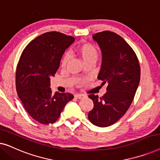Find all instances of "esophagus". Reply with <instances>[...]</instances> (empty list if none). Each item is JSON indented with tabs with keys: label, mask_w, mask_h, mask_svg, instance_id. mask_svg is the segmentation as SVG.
Masks as SVG:
<instances>
[{
	"label": "esophagus",
	"mask_w": 160,
	"mask_h": 160,
	"mask_svg": "<svg viewBox=\"0 0 160 160\" xmlns=\"http://www.w3.org/2000/svg\"><path fill=\"white\" fill-rule=\"evenodd\" d=\"M85 96L84 95H82V94H76L75 95V98H77V99H82V98H84Z\"/></svg>",
	"instance_id": "34e87169"
}]
</instances>
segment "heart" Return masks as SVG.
Returning <instances> with one entry per match:
<instances>
[{
    "label": "heart",
    "mask_w": 160,
    "mask_h": 160,
    "mask_svg": "<svg viewBox=\"0 0 160 160\" xmlns=\"http://www.w3.org/2000/svg\"><path fill=\"white\" fill-rule=\"evenodd\" d=\"M78 53L79 55L82 57V60L84 62H86L87 60H92V59H95L97 60L98 53L96 48L94 47L93 45L90 44V43H83V44L80 45L78 48ZM69 55L68 54H65L62 59L61 61V64L62 66H65L67 62L69 60Z\"/></svg>",
    "instance_id": "b5f03b06"
}]
</instances>
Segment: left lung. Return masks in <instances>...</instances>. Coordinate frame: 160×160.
<instances>
[{
  "label": "left lung",
  "instance_id": "left-lung-1",
  "mask_svg": "<svg viewBox=\"0 0 160 160\" xmlns=\"http://www.w3.org/2000/svg\"><path fill=\"white\" fill-rule=\"evenodd\" d=\"M102 52V64L98 78L108 84L101 98L90 95L94 107L88 119L94 125L106 128L122 117L132 103L138 87L141 68L135 52L115 32L102 31L93 35Z\"/></svg>",
  "mask_w": 160,
  "mask_h": 160
}]
</instances>
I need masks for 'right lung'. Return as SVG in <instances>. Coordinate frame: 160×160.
<instances>
[{
    "instance_id": "right-lung-1",
    "label": "right lung",
    "mask_w": 160,
    "mask_h": 160,
    "mask_svg": "<svg viewBox=\"0 0 160 160\" xmlns=\"http://www.w3.org/2000/svg\"><path fill=\"white\" fill-rule=\"evenodd\" d=\"M74 41L73 37L61 32H46L30 41L21 54L16 71L17 95L27 112L39 123L55 122L73 98L70 93L52 94L50 78Z\"/></svg>"
}]
</instances>
